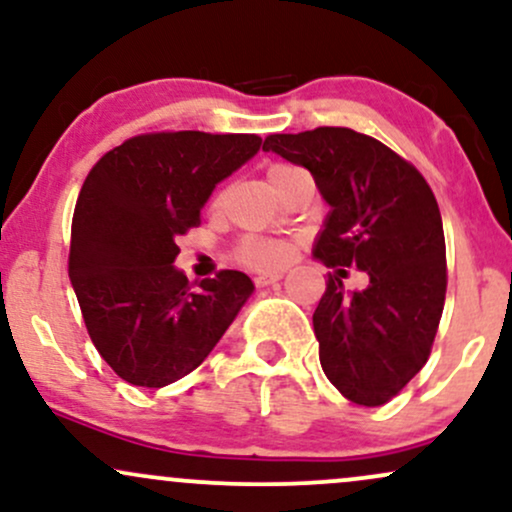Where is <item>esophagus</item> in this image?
I'll return each mask as SVG.
<instances>
[{
    "label": "esophagus",
    "mask_w": 512,
    "mask_h": 512,
    "mask_svg": "<svg viewBox=\"0 0 512 512\" xmlns=\"http://www.w3.org/2000/svg\"><path fill=\"white\" fill-rule=\"evenodd\" d=\"M281 276H284V272H260V274L255 276V281L260 286H269V284H276V281H279Z\"/></svg>",
    "instance_id": "esophagus-1"
}]
</instances>
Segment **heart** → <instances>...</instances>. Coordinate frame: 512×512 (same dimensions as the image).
Instances as JSON below:
<instances>
[{
    "instance_id": "1",
    "label": "heart",
    "mask_w": 512,
    "mask_h": 512,
    "mask_svg": "<svg viewBox=\"0 0 512 512\" xmlns=\"http://www.w3.org/2000/svg\"><path fill=\"white\" fill-rule=\"evenodd\" d=\"M298 166H291V163H272L267 168V178L274 187L281 185V180H286L289 175L298 173ZM221 204V195L214 197L211 207H219ZM293 248L284 240H272V238H255L248 236L238 243L236 248V257L248 267H260V269H272V267H281L284 262H289Z\"/></svg>"
}]
</instances>
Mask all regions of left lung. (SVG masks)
<instances>
[{"label":"left lung","mask_w":512,"mask_h":512,"mask_svg":"<svg viewBox=\"0 0 512 512\" xmlns=\"http://www.w3.org/2000/svg\"><path fill=\"white\" fill-rule=\"evenodd\" d=\"M274 151L308 168L332 211L313 255L337 274L313 313L320 363L346 399L380 407L426 366L448 289L440 209L424 175L390 146L349 127L269 134ZM344 266L369 274L346 292Z\"/></svg>","instance_id":"8db88e82"}]
</instances>
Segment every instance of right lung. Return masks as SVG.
<instances>
[{"label":"right lung","mask_w":512,"mask_h":512,"mask_svg":"<svg viewBox=\"0 0 512 512\" xmlns=\"http://www.w3.org/2000/svg\"><path fill=\"white\" fill-rule=\"evenodd\" d=\"M260 144L257 134H139L86 175L69 279L93 346L129 385L166 387L192 373L255 289L236 269L190 284L173 262L214 187Z\"/></svg>","instance_id":"right-lung-1"}]
</instances>
